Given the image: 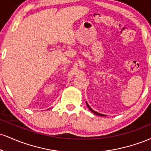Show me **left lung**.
<instances>
[{
    "mask_svg": "<svg viewBox=\"0 0 151 151\" xmlns=\"http://www.w3.org/2000/svg\"><path fill=\"white\" fill-rule=\"evenodd\" d=\"M86 105H87V106H88V108H89V109L90 111H91V112H93V114H96V115H98V116H105V115H104V114H99V113H98V112H96V111H93L92 109L91 108V107L89 106V105L88 104V103L87 102H86Z\"/></svg>",
    "mask_w": 151,
    "mask_h": 151,
    "instance_id": "left-lung-1",
    "label": "left lung"
}]
</instances>
